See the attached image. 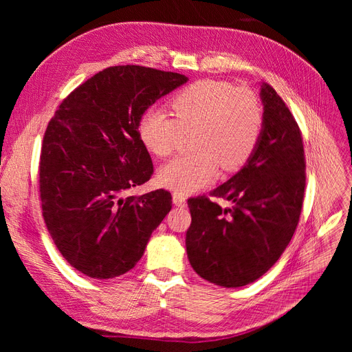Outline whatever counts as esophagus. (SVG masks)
Masks as SVG:
<instances>
[{
    "instance_id": "obj_1",
    "label": "esophagus",
    "mask_w": 352,
    "mask_h": 352,
    "mask_svg": "<svg viewBox=\"0 0 352 352\" xmlns=\"http://www.w3.org/2000/svg\"><path fill=\"white\" fill-rule=\"evenodd\" d=\"M173 202H175V206H177V207H185L186 206V197L182 195V194H179V192H175L173 194Z\"/></svg>"
}]
</instances>
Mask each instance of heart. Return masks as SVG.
Segmentation results:
<instances>
[{"label":"heart","mask_w":352,"mask_h":352,"mask_svg":"<svg viewBox=\"0 0 352 352\" xmlns=\"http://www.w3.org/2000/svg\"><path fill=\"white\" fill-rule=\"evenodd\" d=\"M175 117L151 109L140 122L148 151L167 157L184 133L192 135L197 151L173 158L158 172L160 184L176 192H195L214 180L219 164L226 172L241 168L260 141L264 113L255 92L225 80L204 79L189 85L172 101Z\"/></svg>","instance_id":"1"}]
</instances>
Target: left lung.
Listing matches in <instances>:
<instances>
[{"mask_svg":"<svg viewBox=\"0 0 352 352\" xmlns=\"http://www.w3.org/2000/svg\"><path fill=\"white\" fill-rule=\"evenodd\" d=\"M263 131L252 155L236 175L212 190L230 207L207 197L188 199L186 254L192 269L211 283H252L279 260L300 220L305 158L300 127L269 83H260Z\"/></svg>","mask_w":352,"mask_h":352,"instance_id":"1","label":"left lung"}]
</instances>
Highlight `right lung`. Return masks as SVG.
I'll list each match as a JSON object with an SVG mask.
<instances>
[{
    "instance_id": "1",
    "label": "right lung",
    "mask_w": 352,
    "mask_h": 352,
    "mask_svg": "<svg viewBox=\"0 0 352 352\" xmlns=\"http://www.w3.org/2000/svg\"><path fill=\"white\" fill-rule=\"evenodd\" d=\"M186 82L151 67H109L74 89L51 119L39 162L42 216L63 257L85 276L113 279L133 269L172 210L164 189L123 195L154 172L138 131L141 117Z\"/></svg>"
}]
</instances>
